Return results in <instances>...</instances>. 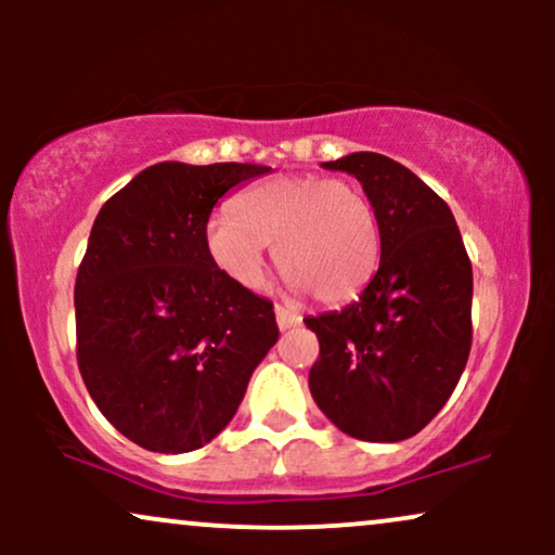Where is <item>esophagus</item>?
<instances>
[{"mask_svg":"<svg viewBox=\"0 0 555 555\" xmlns=\"http://www.w3.org/2000/svg\"><path fill=\"white\" fill-rule=\"evenodd\" d=\"M299 321H302V318H299L297 313H292V310H286V308H282V305H276V323H279V328H282V331L295 328V326H299Z\"/></svg>","mask_w":555,"mask_h":555,"instance_id":"obj_1","label":"esophagus"}]
</instances>
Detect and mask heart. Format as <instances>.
I'll use <instances>...</instances> for the list:
<instances>
[{
    "label": "heart",
    "instance_id": "heart-1",
    "mask_svg": "<svg viewBox=\"0 0 555 555\" xmlns=\"http://www.w3.org/2000/svg\"><path fill=\"white\" fill-rule=\"evenodd\" d=\"M295 292L323 305L352 299L380 260V227L360 184L318 175H279L245 190L232 211L206 224L208 256L229 282L260 289L266 250Z\"/></svg>",
    "mask_w": 555,
    "mask_h": 555
}]
</instances>
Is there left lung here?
Returning a JSON list of instances; mask_svg holds the SVG:
<instances>
[{
  "label": "left lung",
  "instance_id": "obj_1",
  "mask_svg": "<svg viewBox=\"0 0 555 555\" xmlns=\"http://www.w3.org/2000/svg\"><path fill=\"white\" fill-rule=\"evenodd\" d=\"M323 167L352 175L371 197L380 263L358 302L305 318L321 344L308 386L341 433L397 443L460 384L473 347V263L451 208L415 171L371 151Z\"/></svg>",
  "mask_w": 555,
  "mask_h": 555
}]
</instances>
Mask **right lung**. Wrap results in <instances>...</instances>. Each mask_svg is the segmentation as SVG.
Segmentation results:
<instances>
[{"label":"right lung","instance_id":"obj_1","mask_svg":"<svg viewBox=\"0 0 555 555\" xmlns=\"http://www.w3.org/2000/svg\"><path fill=\"white\" fill-rule=\"evenodd\" d=\"M260 164L143 169L95 216L75 282L78 365L109 423L158 454H184L227 428L279 339L269 299L216 269L206 224Z\"/></svg>","mask_w":555,"mask_h":555}]
</instances>
